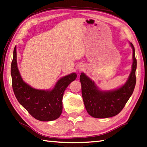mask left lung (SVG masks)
Returning a JSON list of instances; mask_svg holds the SVG:
<instances>
[{"label": "left lung", "instance_id": "left-lung-1", "mask_svg": "<svg viewBox=\"0 0 147 147\" xmlns=\"http://www.w3.org/2000/svg\"><path fill=\"white\" fill-rule=\"evenodd\" d=\"M129 45L133 49L131 71L126 83L118 89L100 90L94 81L81 73L80 80L84 103L87 113L94 118H107L117 115L132 95L136 84V60L134 46L131 43Z\"/></svg>", "mask_w": 147, "mask_h": 147}]
</instances>
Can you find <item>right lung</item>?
Instances as JSON below:
<instances>
[{"mask_svg": "<svg viewBox=\"0 0 147 147\" xmlns=\"http://www.w3.org/2000/svg\"><path fill=\"white\" fill-rule=\"evenodd\" d=\"M11 73L16 99L33 118L41 121H50L59 118L62 112L65 90L77 78L76 73H71L58 80L52 90L34 89L22 80L19 73L16 46L13 52Z\"/></svg>", "mask_w": 147, "mask_h": 147, "instance_id": "obj_1", "label": "right lung"}]
</instances>
